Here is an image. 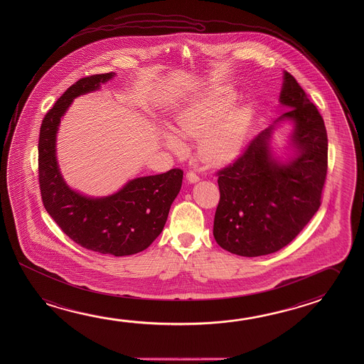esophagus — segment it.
I'll return each mask as SVG.
<instances>
[{
  "label": "esophagus",
  "instance_id": "1",
  "mask_svg": "<svg viewBox=\"0 0 364 364\" xmlns=\"http://www.w3.org/2000/svg\"><path fill=\"white\" fill-rule=\"evenodd\" d=\"M186 179H188L189 183H197V181H199V176H198L197 173L189 170V171L186 173Z\"/></svg>",
  "mask_w": 364,
  "mask_h": 364
}]
</instances>
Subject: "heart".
<instances>
[{
	"label": "heart",
	"mask_w": 364,
	"mask_h": 364,
	"mask_svg": "<svg viewBox=\"0 0 364 364\" xmlns=\"http://www.w3.org/2000/svg\"><path fill=\"white\" fill-rule=\"evenodd\" d=\"M235 102L232 92H210L189 102L176 117L181 136L199 138L198 154L208 164H225L236 157L244 146L251 120V107L246 104L228 110ZM171 149H180L173 133L165 136Z\"/></svg>",
	"instance_id": "obj_1"
}]
</instances>
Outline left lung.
Instances as JSON below:
<instances>
[{
    "label": "left lung",
    "mask_w": 364,
    "mask_h": 364,
    "mask_svg": "<svg viewBox=\"0 0 364 364\" xmlns=\"http://www.w3.org/2000/svg\"><path fill=\"white\" fill-rule=\"evenodd\" d=\"M279 100L289 110L274 124L292 120L297 156L287 164L273 159L270 125L236 161L217 171L220 196L213 236L222 249L240 257L280 250L321 205L328 173V133L321 114L289 72L284 71Z\"/></svg>",
    "instance_id": "1"
}]
</instances>
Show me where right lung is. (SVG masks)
Returning a JSON list of instances; mask_svg holds the SVG:
<instances>
[{"mask_svg":"<svg viewBox=\"0 0 364 364\" xmlns=\"http://www.w3.org/2000/svg\"><path fill=\"white\" fill-rule=\"evenodd\" d=\"M114 75L78 80L46 114L38 144V175L44 208L70 239L87 250L127 257L146 250L162 232L181 188L183 170L137 178L113 196L90 198L68 188L55 159V134L73 99L95 91Z\"/></svg>","mask_w":364,"mask_h":364,"instance_id":"obj_1","label":"right lung"}]
</instances>
